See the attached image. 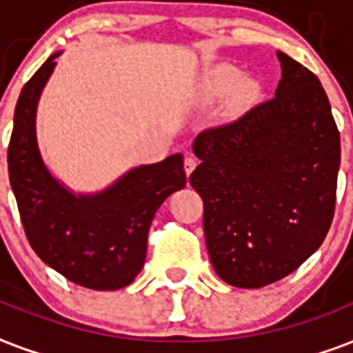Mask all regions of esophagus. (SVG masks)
<instances>
[{"label": "esophagus", "instance_id": "34e87169", "mask_svg": "<svg viewBox=\"0 0 353 353\" xmlns=\"http://www.w3.org/2000/svg\"><path fill=\"white\" fill-rule=\"evenodd\" d=\"M196 168V158L193 157H185L184 160V169H185V174L190 176L191 173H193V169Z\"/></svg>", "mask_w": 353, "mask_h": 353}]
</instances>
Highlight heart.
I'll return each mask as SVG.
<instances>
[{
  "label": "heart",
  "mask_w": 353,
  "mask_h": 353,
  "mask_svg": "<svg viewBox=\"0 0 353 353\" xmlns=\"http://www.w3.org/2000/svg\"><path fill=\"white\" fill-rule=\"evenodd\" d=\"M239 81H241V72L236 70V68L226 65V68H221V70L215 72V75L208 84V92L210 94H228V92L236 88ZM254 90H256L254 83H243L239 86V99L250 97L254 94Z\"/></svg>",
  "instance_id": "b5f03b06"
}]
</instances>
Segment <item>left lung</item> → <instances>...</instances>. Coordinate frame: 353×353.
Masks as SVG:
<instances>
[{"label":"left lung","mask_w":353,"mask_h":353,"mask_svg":"<svg viewBox=\"0 0 353 353\" xmlns=\"http://www.w3.org/2000/svg\"><path fill=\"white\" fill-rule=\"evenodd\" d=\"M276 95L202 130L190 184L215 272L234 288L285 278L321 247L337 199L341 136L321 81L278 51Z\"/></svg>","instance_id":"left-lung-1"}]
</instances>
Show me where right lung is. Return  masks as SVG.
Masks as SVG:
<instances>
[{
    "label": "right lung",
    "instance_id": "right-lung-1",
    "mask_svg": "<svg viewBox=\"0 0 353 353\" xmlns=\"http://www.w3.org/2000/svg\"><path fill=\"white\" fill-rule=\"evenodd\" d=\"M57 57L40 65L16 103L7 152L10 188L38 258L77 285L114 291L132 283L145 263L152 217L173 191L185 185L184 158L173 154L132 169L92 196H75L62 188L43 165L34 132L38 97Z\"/></svg>",
    "mask_w": 353,
    "mask_h": 353
}]
</instances>
